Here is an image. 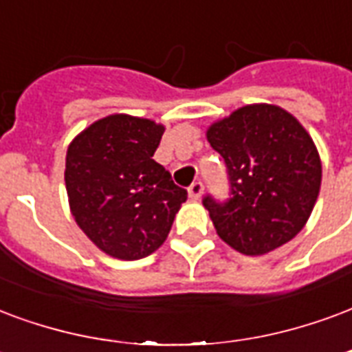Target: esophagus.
Here are the masks:
<instances>
[{
  "label": "esophagus",
  "instance_id": "obj_1",
  "mask_svg": "<svg viewBox=\"0 0 352 352\" xmlns=\"http://www.w3.org/2000/svg\"><path fill=\"white\" fill-rule=\"evenodd\" d=\"M188 196H190V199H194V201H197V199L203 196V184L199 183V181L190 186Z\"/></svg>",
  "mask_w": 352,
  "mask_h": 352
}]
</instances>
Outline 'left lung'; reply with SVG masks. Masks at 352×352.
I'll return each instance as SVG.
<instances>
[{
  "label": "left lung",
  "instance_id": "obj_1",
  "mask_svg": "<svg viewBox=\"0 0 352 352\" xmlns=\"http://www.w3.org/2000/svg\"><path fill=\"white\" fill-rule=\"evenodd\" d=\"M228 166L231 197L203 205L218 236L244 256H265L295 239L321 190V156L293 113L248 104L207 129Z\"/></svg>",
  "mask_w": 352,
  "mask_h": 352
}]
</instances>
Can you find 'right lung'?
Here are the masks:
<instances>
[{
  "label": "right lung",
  "mask_w": 352,
  "mask_h": 352,
  "mask_svg": "<svg viewBox=\"0 0 352 352\" xmlns=\"http://www.w3.org/2000/svg\"><path fill=\"white\" fill-rule=\"evenodd\" d=\"M166 126L129 113L102 117L67 149L70 212L96 248L123 261L151 256L168 239L186 190L156 162Z\"/></svg>",
  "instance_id": "1"
}]
</instances>
